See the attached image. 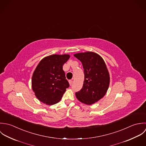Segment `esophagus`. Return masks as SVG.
Returning a JSON list of instances; mask_svg holds the SVG:
<instances>
[{
	"instance_id": "obj_1",
	"label": "esophagus",
	"mask_w": 146,
	"mask_h": 146,
	"mask_svg": "<svg viewBox=\"0 0 146 146\" xmlns=\"http://www.w3.org/2000/svg\"><path fill=\"white\" fill-rule=\"evenodd\" d=\"M69 84L70 85H72V84H73V81L72 80H69Z\"/></svg>"
}]
</instances>
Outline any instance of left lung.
Returning <instances> with one entry per match:
<instances>
[{
    "label": "left lung",
    "mask_w": 146,
    "mask_h": 146,
    "mask_svg": "<svg viewBox=\"0 0 146 146\" xmlns=\"http://www.w3.org/2000/svg\"><path fill=\"white\" fill-rule=\"evenodd\" d=\"M74 56L80 60L84 69L85 79L81 90L76 93L81 103L91 105L103 98L109 88L110 73L103 60L98 54L87 51Z\"/></svg>",
    "instance_id": "left-lung-1"
}]
</instances>
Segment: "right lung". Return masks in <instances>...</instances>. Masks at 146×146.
Wrapping results in <instances>:
<instances>
[{"label":"right lung","mask_w":146,"mask_h":146,"mask_svg":"<svg viewBox=\"0 0 146 146\" xmlns=\"http://www.w3.org/2000/svg\"><path fill=\"white\" fill-rule=\"evenodd\" d=\"M70 58L68 54H54L42 58L34 70L31 88L36 98L47 105L56 104L69 86L63 65Z\"/></svg>","instance_id":"right-lung-1"}]
</instances>
